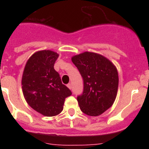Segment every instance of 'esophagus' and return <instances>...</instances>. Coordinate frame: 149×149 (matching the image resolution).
Listing matches in <instances>:
<instances>
[{"mask_svg":"<svg viewBox=\"0 0 149 149\" xmlns=\"http://www.w3.org/2000/svg\"><path fill=\"white\" fill-rule=\"evenodd\" d=\"M67 86H68V89H72V84H67Z\"/></svg>","mask_w":149,"mask_h":149,"instance_id":"1","label":"esophagus"}]
</instances>
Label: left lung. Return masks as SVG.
Returning a JSON list of instances; mask_svg holds the SVG:
<instances>
[{
  "instance_id": "obj_1",
  "label": "left lung",
  "mask_w": 149,
  "mask_h": 149,
  "mask_svg": "<svg viewBox=\"0 0 149 149\" xmlns=\"http://www.w3.org/2000/svg\"><path fill=\"white\" fill-rule=\"evenodd\" d=\"M72 60L84 80L83 93L77 97L81 111L92 116L101 115L113 105L116 97V68L106 57L92 52L74 56Z\"/></svg>"
}]
</instances>
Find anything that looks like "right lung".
I'll return each instance as SVG.
<instances>
[{"instance_id":"obj_1","label":"right lung","mask_w":149,"mask_h":149,"mask_svg":"<svg viewBox=\"0 0 149 149\" xmlns=\"http://www.w3.org/2000/svg\"><path fill=\"white\" fill-rule=\"evenodd\" d=\"M58 56L48 50L36 52L27 60L22 76V90L26 101L45 116L60 113L65 98L72 95L54 68Z\"/></svg>"}]
</instances>
